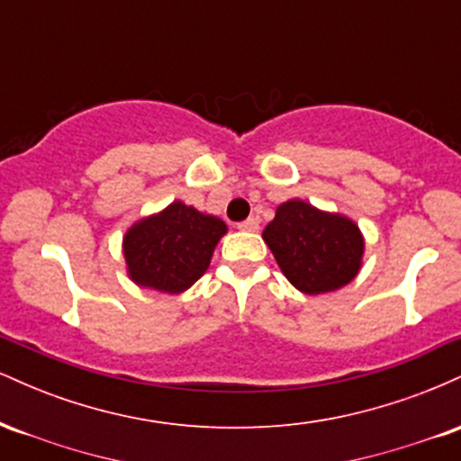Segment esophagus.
I'll use <instances>...</instances> for the list:
<instances>
[{
  "label": "esophagus",
  "mask_w": 461,
  "mask_h": 461,
  "mask_svg": "<svg viewBox=\"0 0 461 461\" xmlns=\"http://www.w3.org/2000/svg\"><path fill=\"white\" fill-rule=\"evenodd\" d=\"M258 227H260L258 219H247V221H242V223H238V230H242V231H258Z\"/></svg>",
  "instance_id": "esophagus-1"
}]
</instances>
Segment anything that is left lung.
I'll return each instance as SVG.
<instances>
[{
  "instance_id": "8db88e82",
  "label": "left lung",
  "mask_w": 461,
  "mask_h": 461,
  "mask_svg": "<svg viewBox=\"0 0 461 461\" xmlns=\"http://www.w3.org/2000/svg\"><path fill=\"white\" fill-rule=\"evenodd\" d=\"M262 238L288 282L305 294L342 288L362 267L359 227L347 216L322 212L301 199L279 205Z\"/></svg>"
}]
</instances>
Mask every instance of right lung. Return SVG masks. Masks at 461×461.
<instances>
[{
  "instance_id": "right-lung-1",
  "label": "right lung",
  "mask_w": 461,
  "mask_h": 461,
  "mask_svg": "<svg viewBox=\"0 0 461 461\" xmlns=\"http://www.w3.org/2000/svg\"><path fill=\"white\" fill-rule=\"evenodd\" d=\"M225 234L227 225L221 219L173 201L125 234L123 256L130 279L158 293H184L208 271L216 242Z\"/></svg>"
}]
</instances>
